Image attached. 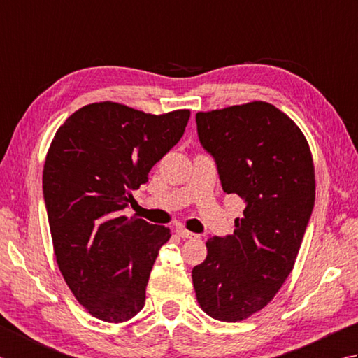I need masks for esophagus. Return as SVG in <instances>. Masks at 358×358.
I'll list each match as a JSON object with an SVG mask.
<instances>
[{
  "label": "esophagus",
  "instance_id": "34e87169",
  "mask_svg": "<svg viewBox=\"0 0 358 358\" xmlns=\"http://www.w3.org/2000/svg\"><path fill=\"white\" fill-rule=\"evenodd\" d=\"M176 233H178V236L184 238V239H196V238H199V235H196V233H192V231H188L185 229H178Z\"/></svg>",
  "mask_w": 358,
  "mask_h": 358
}]
</instances>
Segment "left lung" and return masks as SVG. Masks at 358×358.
I'll use <instances>...</instances> for the list:
<instances>
[{
  "mask_svg": "<svg viewBox=\"0 0 358 358\" xmlns=\"http://www.w3.org/2000/svg\"><path fill=\"white\" fill-rule=\"evenodd\" d=\"M198 136L222 189L245 202L229 236L210 238L192 278L202 310L243 322L261 310L294 268L315 202V170L301 129L267 101L196 114Z\"/></svg>",
  "mask_w": 358,
  "mask_h": 358,
  "instance_id": "1",
  "label": "left lung"
}]
</instances>
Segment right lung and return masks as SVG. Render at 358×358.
<instances>
[{
	"label": "right lung",
	"instance_id": "right-lung-1",
	"mask_svg": "<svg viewBox=\"0 0 358 358\" xmlns=\"http://www.w3.org/2000/svg\"><path fill=\"white\" fill-rule=\"evenodd\" d=\"M188 119V109L155 115L100 101L80 108L54 136L43 169L50 236L64 281L92 317L123 323L143 308L171 231L122 211Z\"/></svg>",
	"mask_w": 358,
	"mask_h": 358
}]
</instances>
